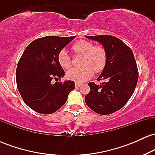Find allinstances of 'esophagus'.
Instances as JSON below:
<instances>
[{"label": "esophagus", "mask_w": 155, "mask_h": 155, "mask_svg": "<svg viewBox=\"0 0 155 155\" xmlns=\"http://www.w3.org/2000/svg\"><path fill=\"white\" fill-rule=\"evenodd\" d=\"M81 86V83H78V82H76V88H79Z\"/></svg>", "instance_id": "obj_1"}]
</instances>
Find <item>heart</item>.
<instances>
[{
	"label": "heart",
	"instance_id": "b5f03b06",
	"mask_svg": "<svg viewBox=\"0 0 155 155\" xmlns=\"http://www.w3.org/2000/svg\"><path fill=\"white\" fill-rule=\"evenodd\" d=\"M73 49L76 54L84 55L81 68H74L68 71L66 77L76 82H84L92 77L94 71L101 72L107 63V53L106 49L101 46H95L87 41L81 40L73 46ZM60 65L64 68H69L71 65L70 55L65 49H61L58 55Z\"/></svg>",
	"mask_w": 155,
	"mask_h": 155
}]
</instances>
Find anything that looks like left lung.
<instances>
[{"mask_svg":"<svg viewBox=\"0 0 155 155\" xmlns=\"http://www.w3.org/2000/svg\"><path fill=\"white\" fill-rule=\"evenodd\" d=\"M102 44L107 53V63L97 81L90 82V90L84 100L88 107L99 114L118 111L127 104L138 82V71L131 49L122 41L109 35L86 36Z\"/></svg>","mask_w":155,"mask_h":155,"instance_id":"8db88e82","label":"left lung"}]
</instances>
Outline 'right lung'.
<instances>
[{
    "label": "right lung",
    "instance_id": "1",
    "mask_svg": "<svg viewBox=\"0 0 155 155\" xmlns=\"http://www.w3.org/2000/svg\"><path fill=\"white\" fill-rule=\"evenodd\" d=\"M75 37L49 35L35 39L25 49L16 70L17 85L24 102L35 111L54 113L65 104L70 92L75 89L73 81H51L65 75L58 55Z\"/></svg>",
    "mask_w": 155,
    "mask_h": 155
}]
</instances>
